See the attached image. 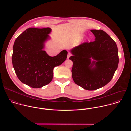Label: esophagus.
Wrapping results in <instances>:
<instances>
[{"instance_id": "34e87169", "label": "esophagus", "mask_w": 131, "mask_h": 131, "mask_svg": "<svg viewBox=\"0 0 131 131\" xmlns=\"http://www.w3.org/2000/svg\"><path fill=\"white\" fill-rule=\"evenodd\" d=\"M71 56V54L70 53H68V55H67V59H69V58Z\"/></svg>"}]
</instances>
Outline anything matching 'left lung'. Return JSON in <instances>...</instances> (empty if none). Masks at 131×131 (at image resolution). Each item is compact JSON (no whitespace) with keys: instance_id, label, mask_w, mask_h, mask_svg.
I'll return each instance as SVG.
<instances>
[{"instance_id":"left-lung-1","label":"left lung","mask_w":131,"mask_h":131,"mask_svg":"<svg viewBox=\"0 0 131 131\" xmlns=\"http://www.w3.org/2000/svg\"><path fill=\"white\" fill-rule=\"evenodd\" d=\"M95 40L84 42L71 50L72 77L76 84L87 90H95L108 83L119 62L115 41L102 30H91ZM91 57L97 61L91 63ZM94 65V68L92 67Z\"/></svg>"}]
</instances>
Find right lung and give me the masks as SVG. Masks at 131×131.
<instances>
[{"label": "right lung", "instance_id": "1", "mask_svg": "<svg viewBox=\"0 0 131 131\" xmlns=\"http://www.w3.org/2000/svg\"><path fill=\"white\" fill-rule=\"evenodd\" d=\"M51 31L49 27L27 28L13 45L12 63L16 76L22 83L34 88L50 83L54 68L61 65L67 58L66 50L55 57H50L43 50Z\"/></svg>", "mask_w": 131, "mask_h": 131}]
</instances>
